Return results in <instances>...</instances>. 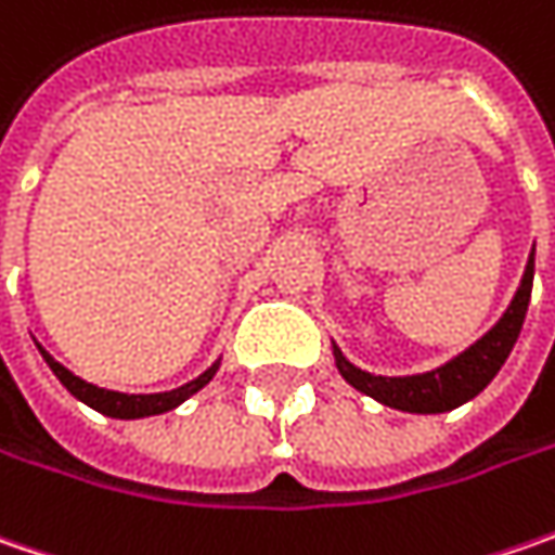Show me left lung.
Instances as JSON below:
<instances>
[{
    "label": "left lung",
    "mask_w": 555,
    "mask_h": 555,
    "mask_svg": "<svg viewBox=\"0 0 555 555\" xmlns=\"http://www.w3.org/2000/svg\"><path fill=\"white\" fill-rule=\"evenodd\" d=\"M531 284H534V253L528 256L522 284L516 289L509 309L503 311L501 321L485 333L476 346H469L466 352L436 367V371L414 373V376H376V373L354 367L352 361H346V354L333 346L336 367L358 392L371 395L379 404L395 408V411H408V414L454 411L460 404H466L469 398H476L498 376L503 361L509 358L516 339H519V331H522L528 299H531Z\"/></svg>",
    "instance_id": "1"
}]
</instances>
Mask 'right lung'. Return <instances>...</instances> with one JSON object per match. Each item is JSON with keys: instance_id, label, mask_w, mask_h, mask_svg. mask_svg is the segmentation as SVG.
Returning <instances> with one entry per match:
<instances>
[{"instance_id": "1", "label": "right lung", "mask_w": 555, "mask_h": 555, "mask_svg": "<svg viewBox=\"0 0 555 555\" xmlns=\"http://www.w3.org/2000/svg\"><path fill=\"white\" fill-rule=\"evenodd\" d=\"M39 352L46 358V364L52 367V373L64 383V389L79 398L82 404H89V408H95L98 414L104 416H117V420H139V416H154V414H166V411H172V408H179L184 398H191L194 392H201L203 386L216 376L219 371V361L209 367V371H203L197 379H191V383H184L179 389H172V392H154V395H126V392H111V389H101V386H92V383H86V379H79L76 373H70L64 364H57L52 354L46 352L42 346H39Z\"/></svg>"}]
</instances>
